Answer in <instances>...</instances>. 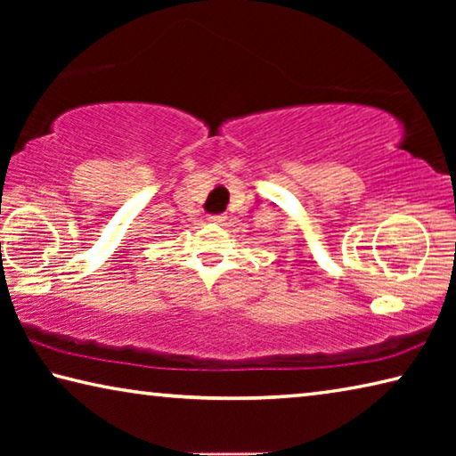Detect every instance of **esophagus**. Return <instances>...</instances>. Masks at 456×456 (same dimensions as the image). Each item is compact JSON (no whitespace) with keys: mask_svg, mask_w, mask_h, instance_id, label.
Masks as SVG:
<instances>
[{"mask_svg":"<svg viewBox=\"0 0 456 456\" xmlns=\"http://www.w3.org/2000/svg\"><path fill=\"white\" fill-rule=\"evenodd\" d=\"M209 221L211 223H217V225H223V223L227 221V217H225V215H211Z\"/></svg>","mask_w":456,"mask_h":456,"instance_id":"esophagus-1","label":"esophagus"}]
</instances>
